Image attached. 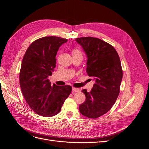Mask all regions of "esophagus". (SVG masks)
<instances>
[{"instance_id": "1", "label": "esophagus", "mask_w": 149, "mask_h": 149, "mask_svg": "<svg viewBox=\"0 0 149 149\" xmlns=\"http://www.w3.org/2000/svg\"><path fill=\"white\" fill-rule=\"evenodd\" d=\"M72 92H79L80 91V90H79V88H74V87H73L72 88Z\"/></svg>"}]
</instances>
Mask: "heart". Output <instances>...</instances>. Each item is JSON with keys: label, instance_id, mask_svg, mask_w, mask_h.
Instances as JSON below:
<instances>
[{"label": "heart", "instance_id": "b5f03b06", "mask_svg": "<svg viewBox=\"0 0 149 149\" xmlns=\"http://www.w3.org/2000/svg\"><path fill=\"white\" fill-rule=\"evenodd\" d=\"M81 54V52L77 49H74L72 51V54Z\"/></svg>", "mask_w": 149, "mask_h": 149}]
</instances>
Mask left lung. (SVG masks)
Returning <instances> with one entry per match:
<instances>
[{"instance_id": "8db88e82", "label": "left lung", "mask_w": 149, "mask_h": 149, "mask_svg": "<svg viewBox=\"0 0 149 149\" xmlns=\"http://www.w3.org/2000/svg\"><path fill=\"white\" fill-rule=\"evenodd\" d=\"M75 41L87 56L86 72L95 80L91 92L81 90L86 100L79 111L85 117L97 118L107 113L118 97L123 79L121 61L114 47L98 38L82 37Z\"/></svg>"}]
</instances>
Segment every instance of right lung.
Segmentation results:
<instances>
[{"mask_svg":"<svg viewBox=\"0 0 149 149\" xmlns=\"http://www.w3.org/2000/svg\"><path fill=\"white\" fill-rule=\"evenodd\" d=\"M68 40L46 36L33 42L22 62L19 79L22 94L36 114L51 117L59 113L72 91L69 85H51L49 77L56 67L59 47Z\"/></svg>","mask_w":149,"mask_h":149,"instance_id":"add662e5","label":"right lung"}]
</instances>
